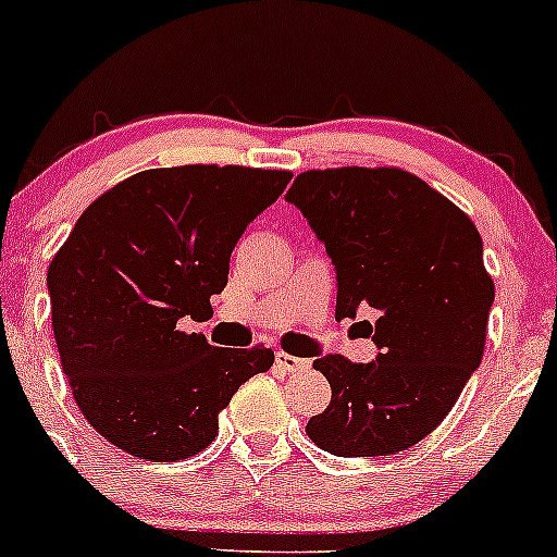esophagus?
<instances>
[{
    "instance_id": "obj_1",
    "label": "esophagus",
    "mask_w": 557,
    "mask_h": 557,
    "mask_svg": "<svg viewBox=\"0 0 557 557\" xmlns=\"http://www.w3.org/2000/svg\"><path fill=\"white\" fill-rule=\"evenodd\" d=\"M276 368L281 371H302V368H308V360L305 358H295V355L289 352H276Z\"/></svg>"
}]
</instances>
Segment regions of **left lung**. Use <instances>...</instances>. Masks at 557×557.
I'll list each match as a JSON object with an SVG mask.
<instances>
[{"instance_id": "left-lung-1", "label": "left lung", "mask_w": 557, "mask_h": 557, "mask_svg": "<svg viewBox=\"0 0 557 557\" xmlns=\"http://www.w3.org/2000/svg\"><path fill=\"white\" fill-rule=\"evenodd\" d=\"M286 202L336 271V318L379 312L376 360L323 355L331 403L308 436L339 458L395 455L442 423L484 355L495 284L471 218L399 168L299 173Z\"/></svg>"}]
</instances>
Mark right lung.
<instances>
[{"mask_svg": "<svg viewBox=\"0 0 557 557\" xmlns=\"http://www.w3.org/2000/svg\"><path fill=\"white\" fill-rule=\"evenodd\" d=\"M289 178L154 168L78 218L47 271L52 329L81 413L115 447L154 463L202 453L234 392L273 366L271 349L212 347L181 321L210 310L239 236Z\"/></svg>", "mask_w": 557, "mask_h": 557, "instance_id": "obj_1", "label": "right lung"}]
</instances>
